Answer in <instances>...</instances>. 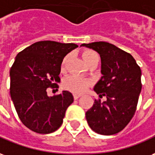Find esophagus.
<instances>
[{
	"instance_id": "1",
	"label": "esophagus",
	"mask_w": 155,
	"mask_h": 155,
	"mask_svg": "<svg viewBox=\"0 0 155 155\" xmlns=\"http://www.w3.org/2000/svg\"><path fill=\"white\" fill-rule=\"evenodd\" d=\"M79 97H80V95H77V94L73 95V98H74V100H78Z\"/></svg>"
}]
</instances>
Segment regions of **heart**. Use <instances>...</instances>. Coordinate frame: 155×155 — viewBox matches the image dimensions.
Listing matches in <instances>:
<instances>
[{"label":"heart","instance_id":"1","mask_svg":"<svg viewBox=\"0 0 155 155\" xmlns=\"http://www.w3.org/2000/svg\"><path fill=\"white\" fill-rule=\"evenodd\" d=\"M82 57L86 63L89 64L92 59L98 58V55L93 50L87 49L82 53ZM68 58H69V54H67L64 58V59L62 61V64H61L62 70L65 69ZM63 85H64V88L67 90L72 91L73 93H76V94H81L82 92L87 91L89 87L92 85V81L91 79L82 78V77L77 76V75H69L64 78Z\"/></svg>","mask_w":155,"mask_h":155}]
</instances>
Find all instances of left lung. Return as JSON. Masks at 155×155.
I'll use <instances>...</instances> for the list:
<instances>
[{"mask_svg":"<svg viewBox=\"0 0 155 155\" xmlns=\"http://www.w3.org/2000/svg\"><path fill=\"white\" fill-rule=\"evenodd\" d=\"M100 54L101 77L94 87L100 98L86 112L89 126L100 135H115L130 121L140 93L141 70L130 54L107 42L82 44Z\"/></svg>","mask_w":155,"mask_h":155,"instance_id":"1","label":"left lung"}]
</instances>
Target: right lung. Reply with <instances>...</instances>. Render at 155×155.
<instances>
[{
	"instance_id": "add662e5",
	"label": "right lung",
	"mask_w": 155,
	"mask_h": 155,
	"mask_svg": "<svg viewBox=\"0 0 155 155\" xmlns=\"http://www.w3.org/2000/svg\"><path fill=\"white\" fill-rule=\"evenodd\" d=\"M78 47L45 40L20 52L10 70V92L21 122L39 134L54 132L63 124L68 107L73 102L71 92L48 97L47 88L58 87L64 58Z\"/></svg>"
}]
</instances>
